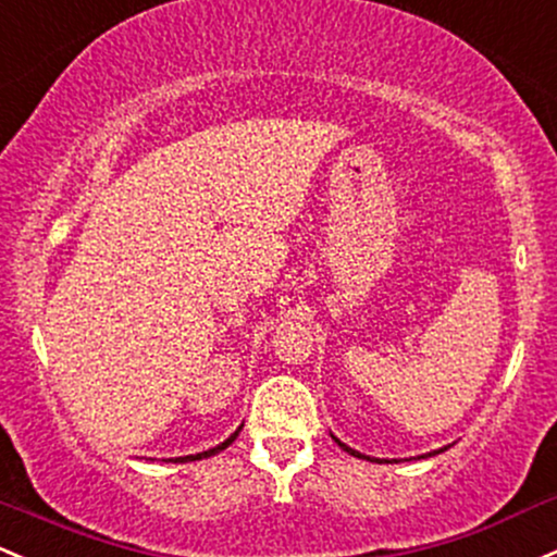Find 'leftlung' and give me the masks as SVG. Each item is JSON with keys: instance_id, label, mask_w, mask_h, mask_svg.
Listing matches in <instances>:
<instances>
[{"instance_id": "1", "label": "left lung", "mask_w": 557, "mask_h": 557, "mask_svg": "<svg viewBox=\"0 0 557 557\" xmlns=\"http://www.w3.org/2000/svg\"><path fill=\"white\" fill-rule=\"evenodd\" d=\"M335 442H338V438H335ZM338 444H341V442H338ZM341 449H346V451H348V455H354V457H362V460H370V457L359 455V451H354L351 447H346V444H341ZM433 455H438V451H433ZM377 462H381V460H377Z\"/></svg>"}]
</instances>
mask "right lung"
I'll list each match as a JSON object with an SVG mask.
<instances>
[{
    "instance_id": "1",
    "label": "right lung",
    "mask_w": 557,
    "mask_h": 557,
    "mask_svg": "<svg viewBox=\"0 0 557 557\" xmlns=\"http://www.w3.org/2000/svg\"><path fill=\"white\" fill-rule=\"evenodd\" d=\"M237 433H240V431H235V433H232V436L227 438V442H222V444H219V447H213V449H209V451H200V455H187V457H176V460H174V462H193V460H203V457H211V455H216V451L227 449V447H230V444H232V442H235V436H237Z\"/></svg>"
}]
</instances>
